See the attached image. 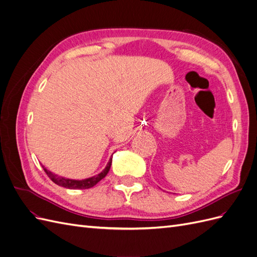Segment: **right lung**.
<instances>
[{
  "label": "right lung",
  "instance_id": "obj_1",
  "mask_svg": "<svg viewBox=\"0 0 257 257\" xmlns=\"http://www.w3.org/2000/svg\"><path fill=\"white\" fill-rule=\"evenodd\" d=\"M111 163H112V157L110 158L109 162H107L106 167L104 168V170L102 172L99 173L98 175H95V176L89 177V178L82 179V180L70 179V178H65V177H62V176H57L56 174L47 170L44 167V165H43V168H44L45 172L47 173V175L49 176V178H50L53 181V183L56 184V185H59V186L64 187V188H68V189H88V188L94 187L102 178H104L106 176V174L109 173V171H110Z\"/></svg>",
  "mask_w": 257,
  "mask_h": 257
}]
</instances>
